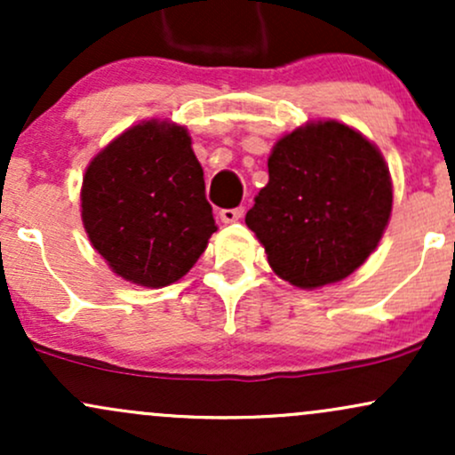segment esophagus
<instances>
[{
	"label": "esophagus",
	"instance_id": "obj_1",
	"mask_svg": "<svg viewBox=\"0 0 455 455\" xmlns=\"http://www.w3.org/2000/svg\"><path fill=\"white\" fill-rule=\"evenodd\" d=\"M218 216H220V220L224 224L237 222L239 218L243 216V207H235V210H220V213H218Z\"/></svg>",
	"mask_w": 455,
	"mask_h": 455
}]
</instances>
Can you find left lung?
Returning <instances> with one entry per match:
<instances>
[{
    "label": "left lung",
    "instance_id": "left-lung-1",
    "mask_svg": "<svg viewBox=\"0 0 455 455\" xmlns=\"http://www.w3.org/2000/svg\"><path fill=\"white\" fill-rule=\"evenodd\" d=\"M267 169L245 224L271 269L301 289L351 275L389 222L391 181L379 149L344 124L318 122L280 139Z\"/></svg>",
    "mask_w": 455,
    "mask_h": 455
}]
</instances>
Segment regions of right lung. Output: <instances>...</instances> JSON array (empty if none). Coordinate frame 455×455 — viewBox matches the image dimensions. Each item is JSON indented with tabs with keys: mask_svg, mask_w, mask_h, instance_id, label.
Returning a JSON list of instances; mask_svg holds the SVG:
<instances>
[{
	"mask_svg": "<svg viewBox=\"0 0 455 455\" xmlns=\"http://www.w3.org/2000/svg\"><path fill=\"white\" fill-rule=\"evenodd\" d=\"M83 224L93 248L140 286L180 280L216 233L205 180L186 128L145 122L87 166Z\"/></svg>",
	"mask_w": 455,
	"mask_h": 455,
	"instance_id": "add662e5",
	"label": "right lung"
}]
</instances>
